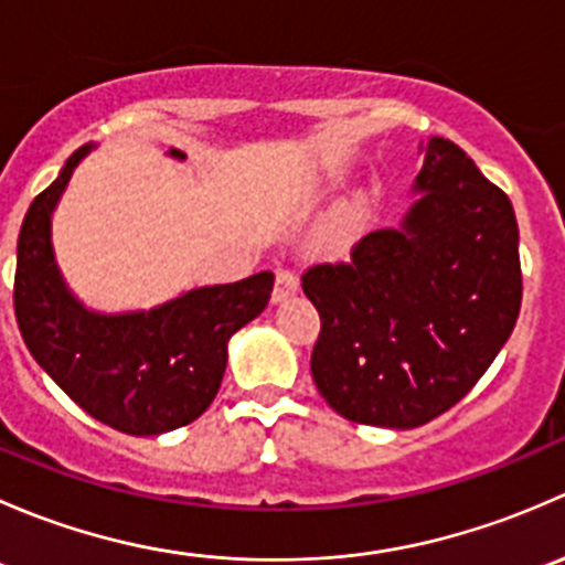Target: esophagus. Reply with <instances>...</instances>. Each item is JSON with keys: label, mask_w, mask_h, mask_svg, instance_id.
Returning a JSON list of instances; mask_svg holds the SVG:
<instances>
[{"label": "esophagus", "mask_w": 565, "mask_h": 565, "mask_svg": "<svg viewBox=\"0 0 565 565\" xmlns=\"http://www.w3.org/2000/svg\"><path fill=\"white\" fill-rule=\"evenodd\" d=\"M300 281L292 270H278L276 273V287H273V303H284L287 298H292L298 292Z\"/></svg>", "instance_id": "obj_1"}]
</instances>
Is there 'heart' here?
I'll return each instance as SVG.
<instances>
[{
  "instance_id": "heart-1",
  "label": "heart",
  "mask_w": 565,
  "mask_h": 565,
  "mask_svg": "<svg viewBox=\"0 0 565 565\" xmlns=\"http://www.w3.org/2000/svg\"><path fill=\"white\" fill-rule=\"evenodd\" d=\"M350 224H352V213H350V210H344V213H341L339 218L333 221V226L328 230L330 246H341V243H344L347 232H350Z\"/></svg>"
}]
</instances>
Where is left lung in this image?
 <instances>
[{
  "label": "left lung",
  "instance_id": "1",
  "mask_svg": "<svg viewBox=\"0 0 565 565\" xmlns=\"http://www.w3.org/2000/svg\"><path fill=\"white\" fill-rule=\"evenodd\" d=\"M402 224L315 265L311 374L347 420L415 429L483 377L520 317V230L509 196L454 141L431 136Z\"/></svg>",
  "mask_w": 565,
  "mask_h": 565
}]
</instances>
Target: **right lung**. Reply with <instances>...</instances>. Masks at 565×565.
Returning <instances> with one entry per match:
<instances>
[{"mask_svg":"<svg viewBox=\"0 0 565 565\" xmlns=\"http://www.w3.org/2000/svg\"><path fill=\"white\" fill-rule=\"evenodd\" d=\"M84 145L30 204L15 259V319L32 358L84 413L136 437L196 420L213 404L232 335L265 311L273 273L196 287L150 311L104 315L71 292L51 243V218ZM185 161L182 150H169Z\"/></svg>","mask_w":565,"mask_h":565,"instance_id":"right-lung-1","label":"right lung"}]
</instances>
